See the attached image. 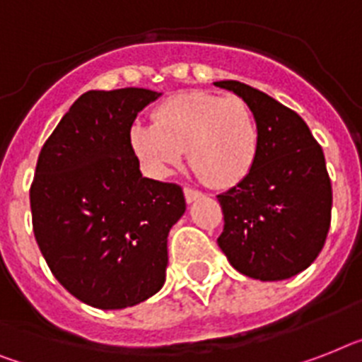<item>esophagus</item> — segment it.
<instances>
[{
  "instance_id": "34e87169",
  "label": "esophagus",
  "mask_w": 362,
  "mask_h": 362,
  "mask_svg": "<svg viewBox=\"0 0 362 362\" xmlns=\"http://www.w3.org/2000/svg\"><path fill=\"white\" fill-rule=\"evenodd\" d=\"M185 199H187V203H192L196 202V199H199L203 196L199 190H196V188H190V187H185Z\"/></svg>"
}]
</instances>
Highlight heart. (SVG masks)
Returning <instances> with one entry per match:
<instances>
[{
	"label": "heart",
	"instance_id": "1",
	"mask_svg": "<svg viewBox=\"0 0 362 362\" xmlns=\"http://www.w3.org/2000/svg\"><path fill=\"white\" fill-rule=\"evenodd\" d=\"M153 125H133L129 146L149 174L163 177L183 163L214 188H231L252 174L259 125L238 95L194 90L172 95L153 110Z\"/></svg>",
	"mask_w": 362,
	"mask_h": 362
}]
</instances>
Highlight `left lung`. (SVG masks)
Masks as SVG:
<instances>
[{"mask_svg": "<svg viewBox=\"0 0 362 362\" xmlns=\"http://www.w3.org/2000/svg\"><path fill=\"white\" fill-rule=\"evenodd\" d=\"M214 85L252 107L261 136L252 174L218 196V246L244 276L288 279L310 267L329 231L333 192L324 151L301 116L268 94L238 81Z\"/></svg>", "mask_w": 362, "mask_h": 362, "instance_id": "obj_1", "label": "left lung"}]
</instances>
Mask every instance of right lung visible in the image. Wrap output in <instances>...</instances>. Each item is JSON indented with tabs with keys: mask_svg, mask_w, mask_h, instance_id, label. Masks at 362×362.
<instances>
[{
	"mask_svg": "<svg viewBox=\"0 0 362 362\" xmlns=\"http://www.w3.org/2000/svg\"><path fill=\"white\" fill-rule=\"evenodd\" d=\"M159 95L85 92L38 155L29 192L35 238L57 281L86 305L133 307L166 279L183 188L142 177L129 146L134 118Z\"/></svg>",
	"mask_w": 362,
	"mask_h": 362,
	"instance_id": "right-lung-1",
	"label": "right lung"
}]
</instances>
